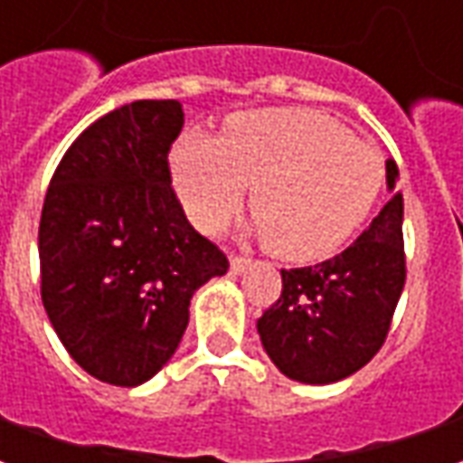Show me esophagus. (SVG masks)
Here are the masks:
<instances>
[{"mask_svg":"<svg viewBox=\"0 0 463 463\" xmlns=\"http://www.w3.org/2000/svg\"><path fill=\"white\" fill-rule=\"evenodd\" d=\"M250 268V258H245V255H238V252H232L231 255V272L235 275H241Z\"/></svg>","mask_w":463,"mask_h":463,"instance_id":"1","label":"esophagus"}]
</instances>
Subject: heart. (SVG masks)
<instances>
[{
	"label": "heart",
	"instance_id": "obj_1",
	"mask_svg": "<svg viewBox=\"0 0 463 463\" xmlns=\"http://www.w3.org/2000/svg\"><path fill=\"white\" fill-rule=\"evenodd\" d=\"M173 183L203 231H218L252 185L250 232L282 260L307 262L332 255L367 221L384 161L320 111L265 109L232 116L221 138L185 136L173 151Z\"/></svg>",
	"mask_w": 463,
	"mask_h": 463
}]
</instances>
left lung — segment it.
Masks as SVG:
<instances>
[{
    "instance_id": "obj_1",
    "label": "left lung",
    "mask_w": 463,
    "mask_h": 463,
    "mask_svg": "<svg viewBox=\"0 0 463 463\" xmlns=\"http://www.w3.org/2000/svg\"><path fill=\"white\" fill-rule=\"evenodd\" d=\"M387 161L392 198L347 250L310 268L282 270V292L258 320L268 357L285 377L332 384L354 374L387 340L407 280L404 198Z\"/></svg>"
}]
</instances>
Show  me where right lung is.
Listing matches in <instances>:
<instances>
[{
  "label": "right lung",
  "instance_id": "obj_1",
  "mask_svg": "<svg viewBox=\"0 0 463 463\" xmlns=\"http://www.w3.org/2000/svg\"><path fill=\"white\" fill-rule=\"evenodd\" d=\"M178 101H133L101 116L56 165L39 222L42 302L91 377L138 387L188 327L201 285L225 252L193 228L171 188Z\"/></svg>",
  "mask_w": 463,
  "mask_h": 463
}]
</instances>
